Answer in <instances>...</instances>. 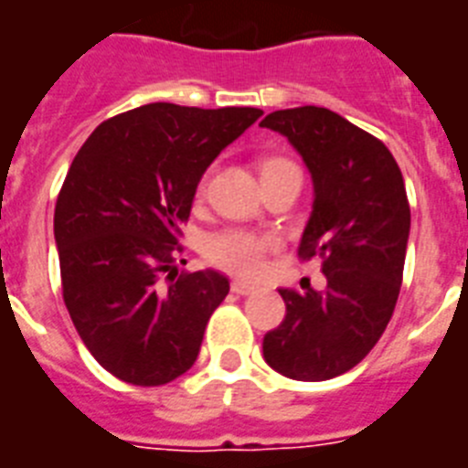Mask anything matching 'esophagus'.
<instances>
[{
	"instance_id": "1",
	"label": "esophagus",
	"mask_w": 468,
	"mask_h": 468,
	"mask_svg": "<svg viewBox=\"0 0 468 468\" xmlns=\"http://www.w3.org/2000/svg\"><path fill=\"white\" fill-rule=\"evenodd\" d=\"M231 291L237 292V295H253V292H256V285H249V283H241V281H234V283H231Z\"/></svg>"
}]
</instances>
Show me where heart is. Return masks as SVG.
Instances as JSON below:
<instances>
[{"label": "heart", "instance_id": "1", "mask_svg": "<svg viewBox=\"0 0 468 468\" xmlns=\"http://www.w3.org/2000/svg\"><path fill=\"white\" fill-rule=\"evenodd\" d=\"M281 165H292V163L285 158H271L261 165V173L281 168ZM202 190H205V183L200 185V193ZM268 249H271V241L253 231L227 229L209 239L205 246V259L237 278H256L263 268Z\"/></svg>", "mask_w": 468, "mask_h": 468}]
</instances>
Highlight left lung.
<instances>
[{
	"label": "left lung",
	"mask_w": 468,
	"mask_h": 468,
	"mask_svg": "<svg viewBox=\"0 0 468 468\" xmlns=\"http://www.w3.org/2000/svg\"><path fill=\"white\" fill-rule=\"evenodd\" d=\"M283 133L313 176L300 259H322L324 291H281L285 320L263 336V358L295 381L342 376L388 327L403 283L410 205L383 141L324 107L278 110L261 122Z\"/></svg>",
	"instance_id": "8db88e82"
}]
</instances>
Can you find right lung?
Masks as SVG:
<instances>
[{"label": "right lung", "instance_id": "right-lung-1", "mask_svg": "<svg viewBox=\"0 0 468 468\" xmlns=\"http://www.w3.org/2000/svg\"><path fill=\"white\" fill-rule=\"evenodd\" d=\"M261 114L144 104L102 122L75 155L53 217L63 300L122 381L163 386L197 361L229 281L212 268L177 273L180 224L209 163Z\"/></svg>", "mask_w": 468, "mask_h": 468}]
</instances>
